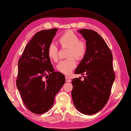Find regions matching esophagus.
<instances>
[{
	"label": "esophagus",
	"instance_id": "esophagus-1",
	"mask_svg": "<svg viewBox=\"0 0 131 131\" xmlns=\"http://www.w3.org/2000/svg\"><path fill=\"white\" fill-rule=\"evenodd\" d=\"M66 81L67 82H71V80L69 78H68L67 76H66Z\"/></svg>",
	"mask_w": 131,
	"mask_h": 131
}]
</instances>
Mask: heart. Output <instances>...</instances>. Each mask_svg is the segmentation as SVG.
<instances>
[{
	"label": "heart",
	"mask_w": 131,
	"mask_h": 131,
	"mask_svg": "<svg viewBox=\"0 0 131 131\" xmlns=\"http://www.w3.org/2000/svg\"><path fill=\"white\" fill-rule=\"evenodd\" d=\"M58 41L62 47H68L67 56L69 58L61 61L57 65V68L58 72L68 75L77 67V61L74 58L80 60L85 56L88 45L85 40H79V37L72 30L66 31L59 38ZM47 54L52 61H58V49L53 43H51L49 45Z\"/></svg>",
	"instance_id": "b5f03b06"
}]
</instances>
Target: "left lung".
Instances as JSON below:
<instances>
[{"instance_id":"1","label":"left lung","mask_w":131,"mask_h":131,"mask_svg":"<svg viewBox=\"0 0 131 131\" xmlns=\"http://www.w3.org/2000/svg\"><path fill=\"white\" fill-rule=\"evenodd\" d=\"M86 40L88 49L75 74H81L84 80L72 81L74 104L80 113L92 115L100 111L109 100L115 78L113 54L104 39L96 31L88 29L78 30Z\"/></svg>"}]
</instances>
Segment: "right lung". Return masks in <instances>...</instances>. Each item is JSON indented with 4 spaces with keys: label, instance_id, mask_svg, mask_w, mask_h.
I'll return each mask as SVG.
<instances>
[{
    "label": "right lung",
    "instance_id": "1",
    "mask_svg": "<svg viewBox=\"0 0 131 131\" xmlns=\"http://www.w3.org/2000/svg\"><path fill=\"white\" fill-rule=\"evenodd\" d=\"M57 30H42L35 34L18 61L17 88L26 108L36 114L52 108L55 96L66 81L64 75L54 72L47 54Z\"/></svg>",
    "mask_w": 131,
    "mask_h": 131
}]
</instances>
